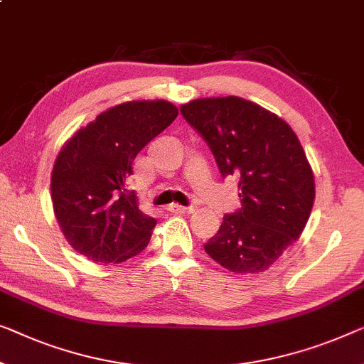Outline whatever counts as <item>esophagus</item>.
Segmentation results:
<instances>
[{"instance_id":"34e87169","label":"esophagus","mask_w":364,"mask_h":364,"mask_svg":"<svg viewBox=\"0 0 364 364\" xmlns=\"http://www.w3.org/2000/svg\"><path fill=\"white\" fill-rule=\"evenodd\" d=\"M168 210L173 214H191L194 208L193 205H189V208H184V205H180V204H171L168 205Z\"/></svg>"}]
</instances>
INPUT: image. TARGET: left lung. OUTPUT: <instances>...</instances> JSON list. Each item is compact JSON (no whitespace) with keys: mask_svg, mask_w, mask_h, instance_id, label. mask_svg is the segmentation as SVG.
Instances as JSON below:
<instances>
[{"mask_svg":"<svg viewBox=\"0 0 364 364\" xmlns=\"http://www.w3.org/2000/svg\"><path fill=\"white\" fill-rule=\"evenodd\" d=\"M213 150L222 176H235L242 208L224 215L205 253L234 273L268 269L306 227L316 184L306 151L283 119L238 96L180 107Z\"/></svg>","mask_w":364,"mask_h":364,"instance_id":"left-lung-1","label":"left lung"}]
</instances>
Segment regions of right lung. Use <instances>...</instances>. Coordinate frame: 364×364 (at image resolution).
Masks as SVG:
<instances>
[{
  "mask_svg": "<svg viewBox=\"0 0 364 364\" xmlns=\"http://www.w3.org/2000/svg\"><path fill=\"white\" fill-rule=\"evenodd\" d=\"M178 116L171 102L127 101L101 112L58 151L53 213L65 238L95 263H122L149 245L156 224L127 189L132 164Z\"/></svg>",
  "mask_w": 364,
  "mask_h": 364,
  "instance_id": "obj_1",
  "label": "right lung"
}]
</instances>
